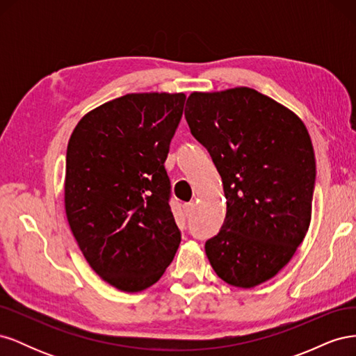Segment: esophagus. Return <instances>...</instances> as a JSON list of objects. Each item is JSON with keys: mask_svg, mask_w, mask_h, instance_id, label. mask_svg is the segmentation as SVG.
<instances>
[{"mask_svg": "<svg viewBox=\"0 0 356 356\" xmlns=\"http://www.w3.org/2000/svg\"><path fill=\"white\" fill-rule=\"evenodd\" d=\"M184 213L186 217H190V215L193 213V211H195V202H188V203H184Z\"/></svg>", "mask_w": 356, "mask_h": 356, "instance_id": "esophagus-1", "label": "esophagus"}]
</instances>
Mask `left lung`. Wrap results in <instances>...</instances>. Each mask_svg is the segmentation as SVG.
<instances>
[{"label":"left lung","mask_w":356,"mask_h":356,"mask_svg":"<svg viewBox=\"0 0 356 356\" xmlns=\"http://www.w3.org/2000/svg\"><path fill=\"white\" fill-rule=\"evenodd\" d=\"M184 114L227 199L221 230L204 243L209 263L233 286L260 285L288 264L309 229L316 161L307 129L250 88L191 93Z\"/></svg>","instance_id":"8db88e82"}]
</instances>
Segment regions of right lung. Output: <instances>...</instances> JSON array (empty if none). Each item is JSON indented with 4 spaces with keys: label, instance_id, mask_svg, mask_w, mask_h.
Listing matches in <instances>:
<instances>
[{
    "label": "right lung",
    "instance_id": "obj_1",
    "mask_svg": "<svg viewBox=\"0 0 356 356\" xmlns=\"http://www.w3.org/2000/svg\"><path fill=\"white\" fill-rule=\"evenodd\" d=\"M184 93H129L86 114L67 148L65 211L83 255L126 293L156 284L181 232L165 169Z\"/></svg>",
    "mask_w": 356,
    "mask_h": 356
}]
</instances>
